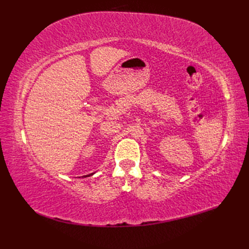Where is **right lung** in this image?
I'll list each match as a JSON object with an SVG mask.
<instances>
[{
  "label": "right lung",
  "mask_w": 249,
  "mask_h": 249,
  "mask_svg": "<svg viewBox=\"0 0 249 249\" xmlns=\"http://www.w3.org/2000/svg\"><path fill=\"white\" fill-rule=\"evenodd\" d=\"M92 175H94V172H93V173H90V175H87V176L82 177V178H87V177H90V176H92Z\"/></svg>",
  "instance_id": "right-lung-1"
}]
</instances>
